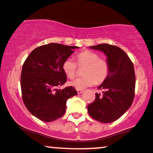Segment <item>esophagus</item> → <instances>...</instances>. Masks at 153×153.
<instances>
[{
  "instance_id": "obj_1",
  "label": "esophagus",
  "mask_w": 153,
  "mask_h": 153,
  "mask_svg": "<svg viewBox=\"0 0 153 153\" xmlns=\"http://www.w3.org/2000/svg\"><path fill=\"white\" fill-rule=\"evenodd\" d=\"M77 92H78V94H81L83 91H82V90H77Z\"/></svg>"
}]
</instances>
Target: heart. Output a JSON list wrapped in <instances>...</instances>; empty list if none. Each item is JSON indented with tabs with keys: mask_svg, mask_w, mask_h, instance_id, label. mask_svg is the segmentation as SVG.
I'll use <instances>...</instances> for the list:
<instances>
[{
	"mask_svg": "<svg viewBox=\"0 0 153 153\" xmlns=\"http://www.w3.org/2000/svg\"><path fill=\"white\" fill-rule=\"evenodd\" d=\"M76 62L73 59L67 58L62 62L64 73L70 78L75 76L79 68H84L82 78H75L69 82V85L77 90L101 84L108 78L110 73V65L105 59L100 58L97 53L89 50L80 52L75 56Z\"/></svg>",
	"mask_w": 153,
	"mask_h": 153,
	"instance_id": "b5f03b06",
	"label": "heart"
}]
</instances>
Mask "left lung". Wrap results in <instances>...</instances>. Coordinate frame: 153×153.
<instances>
[{
  "instance_id": "left-lung-1",
  "label": "left lung",
  "mask_w": 153,
  "mask_h": 153,
  "mask_svg": "<svg viewBox=\"0 0 153 153\" xmlns=\"http://www.w3.org/2000/svg\"><path fill=\"white\" fill-rule=\"evenodd\" d=\"M102 51L108 57L110 73L99 86L101 93L88 105L91 117L100 123H113L120 118L131 106L135 97V74L133 63L124 51L109 44L91 46Z\"/></svg>"
}]
</instances>
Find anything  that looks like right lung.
<instances>
[{
  "mask_svg": "<svg viewBox=\"0 0 153 153\" xmlns=\"http://www.w3.org/2000/svg\"><path fill=\"white\" fill-rule=\"evenodd\" d=\"M77 46L49 43L36 48L27 56L22 68L21 88L24 104L35 117L51 122L65 113L66 101L78 94L75 88H58L67 77L62 68Z\"/></svg>",
  "mask_w": 153,
  "mask_h": 153,
  "instance_id": "right-lung-1",
  "label": "right lung"
}]
</instances>
